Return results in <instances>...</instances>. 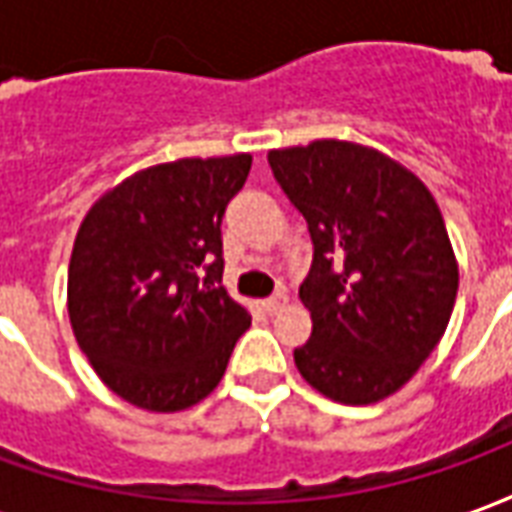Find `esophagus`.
Masks as SVG:
<instances>
[{"label": "esophagus", "mask_w": 512, "mask_h": 512, "mask_svg": "<svg viewBox=\"0 0 512 512\" xmlns=\"http://www.w3.org/2000/svg\"><path fill=\"white\" fill-rule=\"evenodd\" d=\"M288 293H285V290H279L277 296H271V299H266L263 301V310L268 312V315H277L279 310H285V307H288Z\"/></svg>", "instance_id": "34e87169"}]
</instances>
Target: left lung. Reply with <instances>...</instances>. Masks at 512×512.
<instances>
[{"instance_id": "8db88e82", "label": "left lung", "mask_w": 512, "mask_h": 512, "mask_svg": "<svg viewBox=\"0 0 512 512\" xmlns=\"http://www.w3.org/2000/svg\"><path fill=\"white\" fill-rule=\"evenodd\" d=\"M268 164L312 238L299 288L312 334L293 351L301 378L345 406L395 395L439 345L458 293L433 194L400 161L348 139L277 147Z\"/></svg>"}]
</instances>
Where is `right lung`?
Segmentation results:
<instances>
[{
  "label": "right lung",
  "instance_id": "obj_1",
  "mask_svg": "<svg viewBox=\"0 0 512 512\" xmlns=\"http://www.w3.org/2000/svg\"><path fill=\"white\" fill-rule=\"evenodd\" d=\"M249 153L178 158L104 191L68 266L76 343L117 397L153 414L197 406L252 326L222 285V216Z\"/></svg>",
  "mask_w": 512,
  "mask_h": 512
}]
</instances>
